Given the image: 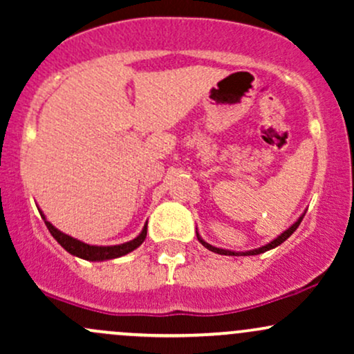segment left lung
Listing matches in <instances>:
<instances>
[{"label": "left lung", "mask_w": 354, "mask_h": 354, "mask_svg": "<svg viewBox=\"0 0 354 354\" xmlns=\"http://www.w3.org/2000/svg\"><path fill=\"white\" fill-rule=\"evenodd\" d=\"M304 214H306V211H304V213L301 214V216H299L298 219H296V221L293 223V225L290 226V228H286V230H284L281 234H278V236H276L274 239H271V241H270V243H266V245H263V246H259V248H254V250H248V251H233V250H223V248L213 246V245H209V243H206L205 239H203V238L200 236V233H198V231H196V238H198V241H200L201 245L206 248V250L213 251V253H218V254H226V256H254V254H261V253H266V251L273 250V248L279 246V245H281V243L286 241V239L290 238L291 234L295 233L296 228H298V226H299V223L303 221V216H304Z\"/></svg>", "instance_id": "8db88e82"}]
</instances>
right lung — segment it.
Masks as SVG:
<instances>
[{
    "mask_svg": "<svg viewBox=\"0 0 354 354\" xmlns=\"http://www.w3.org/2000/svg\"><path fill=\"white\" fill-rule=\"evenodd\" d=\"M39 214H41L44 225H46V228L50 230L53 238H55L56 241H58L59 245L68 251V253L76 256V258L86 259V261H108V259L121 258V256L131 253L133 250H136V248L143 245L146 238V231H148V221H146V225L143 226V230H141V233L138 234L135 239H131V241H126V243H121V245H113V246L88 245V243L80 241V239L73 238L70 234L59 231L56 226H53L46 219V216H44L41 209H39Z\"/></svg>",
    "mask_w": 354,
    "mask_h": 354,
    "instance_id": "1",
    "label": "right lung"
}]
</instances>
